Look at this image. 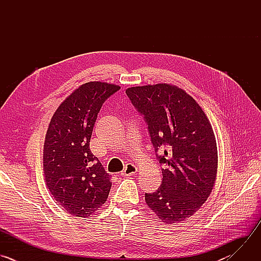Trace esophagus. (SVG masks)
<instances>
[{
    "label": "esophagus",
    "instance_id": "esophagus-1",
    "mask_svg": "<svg viewBox=\"0 0 261 261\" xmlns=\"http://www.w3.org/2000/svg\"><path fill=\"white\" fill-rule=\"evenodd\" d=\"M137 172V168H136V166L135 165H133V164H127L126 166H125V168H124V170L122 171V175L123 176H130V175H133V174H135Z\"/></svg>",
    "mask_w": 261,
    "mask_h": 261
}]
</instances>
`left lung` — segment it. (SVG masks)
Listing matches in <instances>:
<instances>
[{"label": "left lung", "instance_id": "8db88e82", "mask_svg": "<svg viewBox=\"0 0 261 261\" xmlns=\"http://www.w3.org/2000/svg\"><path fill=\"white\" fill-rule=\"evenodd\" d=\"M127 96L147 124L162 184L145 202L166 224L193 216L210 196L217 177L218 150L212 125L199 104L182 89L157 84L131 87Z\"/></svg>", "mask_w": 261, "mask_h": 261}]
</instances>
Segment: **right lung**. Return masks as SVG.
Returning <instances> with one entry per match:
<instances>
[{"mask_svg":"<svg viewBox=\"0 0 261 261\" xmlns=\"http://www.w3.org/2000/svg\"><path fill=\"white\" fill-rule=\"evenodd\" d=\"M121 87L90 82L74 90L57 108L43 146V171L56 202L75 217H90L105 203L110 175L90 150L104 101Z\"/></svg>","mask_w":261,"mask_h":261,"instance_id":"add662e5","label":"right lung"}]
</instances>
